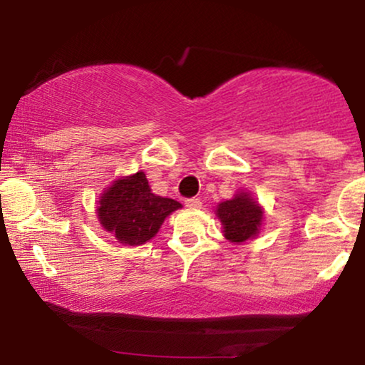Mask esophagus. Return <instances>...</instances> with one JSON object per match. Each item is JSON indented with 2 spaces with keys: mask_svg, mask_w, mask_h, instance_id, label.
<instances>
[{
  "mask_svg": "<svg viewBox=\"0 0 365 365\" xmlns=\"http://www.w3.org/2000/svg\"><path fill=\"white\" fill-rule=\"evenodd\" d=\"M186 207H189V209H199L202 206V202H201V199H197V197H189V199H186Z\"/></svg>",
  "mask_w": 365,
  "mask_h": 365,
  "instance_id": "1",
  "label": "esophagus"
}]
</instances>
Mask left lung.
<instances>
[{"label": "left lung", "instance_id": "1", "mask_svg": "<svg viewBox=\"0 0 365 365\" xmlns=\"http://www.w3.org/2000/svg\"><path fill=\"white\" fill-rule=\"evenodd\" d=\"M224 236L231 242H244L254 237L261 227L262 209L246 192L237 194L231 201H224L217 207Z\"/></svg>", "mask_w": 365, "mask_h": 365}]
</instances>
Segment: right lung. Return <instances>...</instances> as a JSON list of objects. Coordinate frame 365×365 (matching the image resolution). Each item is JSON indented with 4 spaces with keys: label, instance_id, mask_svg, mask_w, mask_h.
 <instances>
[{
    "label": "right lung",
    "instance_id": "right-lung-1",
    "mask_svg": "<svg viewBox=\"0 0 365 365\" xmlns=\"http://www.w3.org/2000/svg\"><path fill=\"white\" fill-rule=\"evenodd\" d=\"M181 207L174 199L151 192L144 173L118 179L99 199L98 217L119 242L139 246L156 236L166 216Z\"/></svg>",
    "mask_w": 365,
    "mask_h": 365
}]
</instances>
